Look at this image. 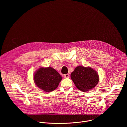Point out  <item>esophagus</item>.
I'll return each mask as SVG.
<instances>
[{
  "mask_svg": "<svg viewBox=\"0 0 127 127\" xmlns=\"http://www.w3.org/2000/svg\"><path fill=\"white\" fill-rule=\"evenodd\" d=\"M69 76H70V75H69V74H66L64 75V78H69Z\"/></svg>",
  "mask_w": 127,
  "mask_h": 127,
  "instance_id": "obj_1",
  "label": "esophagus"
}]
</instances>
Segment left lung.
<instances>
[{
  "mask_svg": "<svg viewBox=\"0 0 127 127\" xmlns=\"http://www.w3.org/2000/svg\"><path fill=\"white\" fill-rule=\"evenodd\" d=\"M71 78L76 87L81 92H85L94 88L99 81L97 72L90 67L79 66L71 74Z\"/></svg>",
  "mask_w": 127,
  "mask_h": 127,
  "instance_id": "obj_1",
  "label": "left lung"
}]
</instances>
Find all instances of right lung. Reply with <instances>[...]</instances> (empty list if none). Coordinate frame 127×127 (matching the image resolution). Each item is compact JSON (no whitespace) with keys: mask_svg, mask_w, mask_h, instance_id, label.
Listing matches in <instances>:
<instances>
[{"mask_svg":"<svg viewBox=\"0 0 127 127\" xmlns=\"http://www.w3.org/2000/svg\"><path fill=\"white\" fill-rule=\"evenodd\" d=\"M33 79L35 84L39 88L50 93L57 88L62 77L52 67H41L34 73Z\"/></svg>","mask_w":127,"mask_h":127,"instance_id":"obj_1","label":"right lung"}]
</instances>
